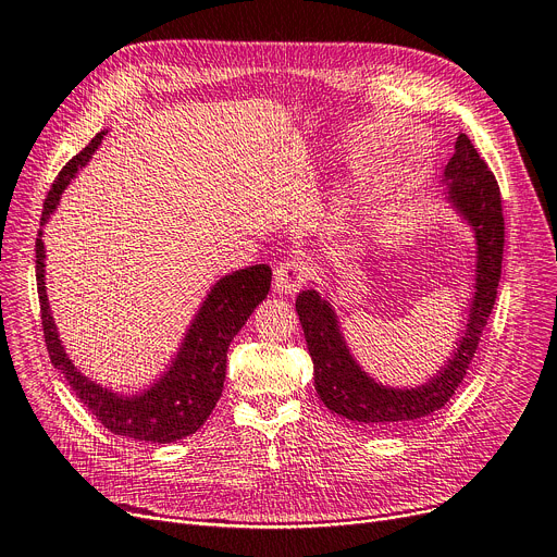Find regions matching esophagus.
I'll return each mask as SVG.
<instances>
[{
	"mask_svg": "<svg viewBox=\"0 0 557 557\" xmlns=\"http://www.w3.org/2000/svg\"><path fill=\"white\" fill-rule=\"evenodd\" d=\"M312 270L310 264L304 260H283L276 272H274V287L281 295H295L299 293V287L306 285L310 278Z\"/></svg>",
	"mask_w": 557,
	"mask_h": 557,
	"instance_id": "obj_1",
	"label": "esophagus"
}]
</instances>
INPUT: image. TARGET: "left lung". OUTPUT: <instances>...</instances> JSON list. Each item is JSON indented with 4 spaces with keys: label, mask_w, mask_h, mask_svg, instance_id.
I'll return each instance as SVG.
<instances>
[{
    "label": "left lung",
    "mask_w": 557,
    "mask_h": 557,
    "mask_svg": "<svg viewBox=\"0 0 557 557\" xmlns=\"http://www.w3.org/2000/svg\"><path fill=\"white\" fill-rule=\"evenodd\" d=\"M442 183L446 185V201L473 231L475 274L467 324L456 342L454 356L446 358L444 367L426 383L389 387L374 381L347 347L329 297H322L317 289H304L297 297V314L314 367L317 394L331 412L376 431L408 426L451 399L479 349V339L496 301L506 237L500 193L494 174L465 134L456 140V151L446 163Z\"/></svg>",
    "instance_id": "8db88e82"
}]
</instances>
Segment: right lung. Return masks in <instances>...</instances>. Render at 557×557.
<instances>
[{
    "mask_svg": "<svg viewBox=\"0 0 557 557\" xmlns=\"http://www.w3.org/2000/svg\"><path fill=\"white\" fill-rule=\"evenodd\" d=\"M103 136L106 131H99L88 147L78 151L59 172L42 203L40 226H45L51 213L57 210L70 181L78 174V170L88 165ZM36 281L40 320L51 364L61 369V374L76 392L78 399L111 433L151 444H168L199 431L208 414L218 406L226 379L228 344L237 331L247 324L256 306L268 297L272 270L270 264H251V268L222 276L210 287L170 369L140 394H120L95 383L78 372L65 354L47 299L42 228L36 237Z\"/></svg>",
    "mask_w": 557,
    "mask_h": 557,
    "instance_id": "right-lung-1",
    "label": "right lung"
}]
</instances>
